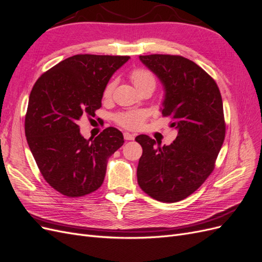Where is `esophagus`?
Returning <instances> with one entry per match:
<instances>
[{
	"instance_id": "esophagus-1",
	"label": "esophagus",
	"mask_w": 262,
	"mask_h": 262,
	"mask_svg": "<svg viewBox=\"0 0 262 262\" xmlns=\"http://www.w3.org/2000/svg\"><path fill=\"white\" fill-rule=\"evenodd\" d=\"M123 138H124V140H126V141H132V140H134V134H131V133H129V132H124L123 133Z\"/></svg>"
}]
</instances>
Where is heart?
<instances>
[{"label":"heart","mask_w":262,"mask_h":262,"mask_svg":"<svg viewBox=\"0 0 262 262\" xmlns=\"http://www.w3.org/2000/svg\"><path fill=\"white\" fill-rule=\"evenodd\" d=\"M130 78L134 86L141 92L145 89H153L156 85V77L153 72L144 68H137L131 71ZM116 87V81L113 80L107 83L105 86V90L102 95L105 98H109L113 95V92ZM148 117L147 112L145 110H132V112H125V113H119L117 114L114 119L115 121L123 126L125 129L136 130L141 128L145 120Z\"/></svg>","instance_id":"heart-1"}]
</instances>
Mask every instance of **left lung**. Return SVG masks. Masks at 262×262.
Segmentation results:
<instances>
[{
	"label": "left lung",
	"instance_id": "obj_1",
	"mask_svg": "<svg viewBox=\"0 0 262 262\" xmlns=\"http://www.w3.org/2000/svg\"><path fill=\"white\" fill-rule=\"evenodd\" d=\"M165 89L163 117L178 130L168 146L141 134L143 153L138 184L150 198L178 202L192 194L211 175L225 139L223 101L217 84L205 71L181 55H140Z\"/></svg>",
	"mask_w": 262,
	"mask_h": 262
}]
</instances>
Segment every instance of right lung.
<instances>
[{
    "label": "right lung",
    "mask_w": 262,
    "mask_h": 262,
    "mask_svg": "<svg viewBox=\"0 0 262 262\" xmlns=\"http://www.w3.org/2000/svg\"><path fill=\"white\" fill-rule=\"evenodd\" d=\"M128 55L76 54L45 72L29 95L25 136L39 170L61 194L77 198L102 185L108 158L123 143L113 126L86 140L77 121L101 107L105 86Z\"/></svg>",
    "instance_id": "add662e5"
}]
</instances>
